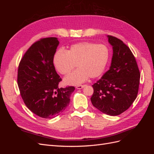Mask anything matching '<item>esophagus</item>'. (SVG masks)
<instances>
[{
    "mask_svg": "<svg viewBox=\"0 0 154 154\" xmlns=\"http://www.w3.org/2000/svg\"><path fill=\"white\" fill-rule=\"evenodd\" d=\"M85 86V85H78V86H76V88H77V89H82V88H83Z\"/></svg>",
    "mask_w": 154,
    "mask_h": 154,
    "instance_id": "esophagus-1",
    "label": "esophagus"
}]
</instances>
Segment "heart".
<instances>
[{"label": "heart", "instance_id": "b5f03b06", "mask_svg": "<svg viewBox=\"0 0 154 154\" xmlns=\"http://www.w3.org/2000/svg\"><path fill=\"white\" fill-rule=\"evenodd\" d=\"M109 59V51L103 44L80 42L71 45L66 51L60 49L55 53L53 64L62 75H67L77 66L76 69L65 78L67 85H78L88 78L100 76L105 71Z\"/></svg>", "mask_w": 154, "mask_h": 154}]
</instances>
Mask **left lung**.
Here are the masks:
<instances>
[{
    "mask_svg": "<svg viewBox=\"0 0 154 154\" xmlns=\"http://www.w3.org/2000/svg\"><path fill=\"white\" fill-rule=\"evenodd\" d=\"M112 46L111 66L94 85L91 100L93 106L109 116L127 110L137 97L140 72L132 51L123 42L108 35Z\"/></svg>",
    "mask_w": 154,
    "mask_h": 154,
    "instance_id": "8db88e82",
    "label": "left lung"
}]
</instances>
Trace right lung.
I'll list each match as a JSON object with an SVG mask.
<instances>
[{
	"label": "right lung",
	"instance_id": "obj_1",
	"mask_svg": "<svg viewBox=\"0 0 154 154\" xmlns=\"http://www.w3.org/2000/svg\"><path fill=\"white\" fill-rule=\"evenodd\" d=\"M59 41L56 37L42 38L28 49L18 69L17 83L25 105L42 118L51 119L67 108L72 86L58 87L61 78L56 72L54 55Z\"/></svg>",
	"mask_w": 154,
	"mask_h": 154
}]
</instances>
